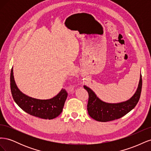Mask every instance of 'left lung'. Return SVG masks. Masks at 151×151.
<instances>
[{"label":"left lung","mask_w":151,"mask_h":151,"mask_svg":"<svg viewBox=\"0 0 151 151\" xmlns=\"http://www.w3.org/2000/svg\"><path fill=\"white\" fill-rule=\"evenodd\" d=\"M142 84V76H140L139 85L134 94L125 101L117 103H109L100 99L94 91L89 87L84 86L89 94L88 111L89 116L94 120L106 122L120 118L125 115L137 104L140 99Z\"/></svg>","instance_id":"1"}]
</instances>
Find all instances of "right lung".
Returning <instances> with one entry per match:
<instances>
[{"label": "right lung", "mask_w": 151, "mask_h": 151, "mask_svg": "<svg viewBox=\"0 0 151 151\" xmlns=\"http://www.w3.org/2000/svg\"><path fill=\"white\" fill-rule=\"evenodd\" d=\"M10 81L14 100L27 113L43 119L52 120L62 113L67 97V93L65 89H61L59 93L52 98L39 99L28 96L22 93L17 88L14 77L13 68L11 72Z\"/></svg>", "instance_id": "1"}]
</instances>
